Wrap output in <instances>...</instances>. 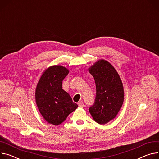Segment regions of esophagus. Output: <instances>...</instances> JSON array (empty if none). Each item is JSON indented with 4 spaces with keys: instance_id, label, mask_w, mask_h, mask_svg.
<instances>
[{
    "instance_id": "34e87169",
    "label": "esophagus",
    "mask_w": 159,
    "mask_h": 159,
    "mask_svg": "<svg viewBox=\"0 0 159 159\" xmlns=\"http://www.w3.org/2000/svg\"><path fill=\"white\" fill-rule=\"evenodd\" d=\"M78 106H80V107H84V104H83V102H79L78 103Z\"/></svg>"
}]
</instances>
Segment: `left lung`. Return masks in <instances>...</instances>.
<instances>
[{
	"label": "left lung",
	"instance_id": "left-lung-1",
	"mask_svg": "<svg viewBox=\"0 0 159 159\" xmlns=\"http://www.w3.org/2000/svg\"><path fill=\"white\" fill-rule=\"evenodd\" d=\"M96 86V98L89 112L97 123L104 125L118 115L124 101V89L115 67L104 59L97 60L89 68Z\"/></svg>",
	"mask_w": 159,
	"mask_h": 159
}]
</instances>
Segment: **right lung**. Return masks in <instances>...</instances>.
Instances as JSON below:
<instances>
[{
  "mask_svg": "<svg viewBox=\"0 0 159 159\" xmlns=\"http://www.w3.org/2000/svg\"><path fill=\"white\" fill-rule=\"evenodd\" d=\"M69 70L55 65L46 69L35 88V99L39 111L50 124L58 125L78 107L69 94L62 89V81Z\"/></svg>",
  "mask_w": 159,
  "mask_h": 159,
  "instance_id": "obj_1",
  "label": "right lung"
}]
</instances>
